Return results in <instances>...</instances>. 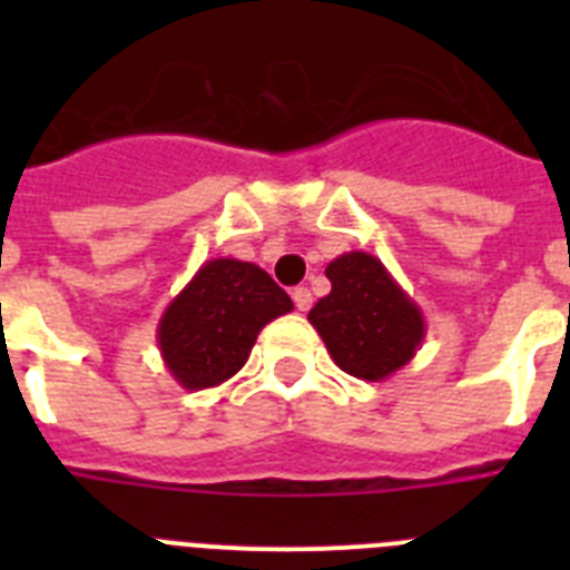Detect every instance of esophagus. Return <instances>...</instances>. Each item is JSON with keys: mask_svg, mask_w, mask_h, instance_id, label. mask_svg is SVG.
<instances>
[{"mask_svg": "<svg viewBox=\"0 0 570 570\" xmlns=\"http://www.w3.org/2000/svg\"><path fill=\"white\" fill-rule=\"evenodd\" d=\"M311 302H314V296H311L308 288H294V305L299 311H308Z\"/></svg>", "mask_w": 570, "mask_h": 570, "instance_id": "34e87169", "label": "esophagus"}]
</instances>
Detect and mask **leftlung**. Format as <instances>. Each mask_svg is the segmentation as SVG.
Instances as JSON below:
<instances>
[{
	"mask_svg": "<svg viewBox=\"0 0 570 570\" xmlns=\"http://www.w3.org/2000/svg\"><path fill=\"white\" fill-rule=\"evenodd\" d=\"M331 294L308 322L331 360L365 382H382L414 360L425 340V316L376 256L347 250L328 262Z\"/></svg>",
	"mask_w": 570,
	"mask_h": 570,
	"instance_id": "1",
	"label": "left lung"
}]
</instances>
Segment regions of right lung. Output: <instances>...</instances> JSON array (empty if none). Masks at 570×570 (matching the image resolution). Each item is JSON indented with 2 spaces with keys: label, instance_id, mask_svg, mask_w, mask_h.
<instances>
[{
  "label": "right lung",
  "instance_id": "1",
  "mask_svg": "<svg viewBox=\"0 0 570 570\" xmlns=\"http://www.w3.org/2000/svg\"><path fill=\"white\" fill-rule=\"evenodd\" d=\"M294 302L254 262L208 259L156 325L165 367L185 391L223 385L250 356L259 331Z\"/></svg>",
  "mask_w": 570,
  "mask_h": 570
}]
</instances>
